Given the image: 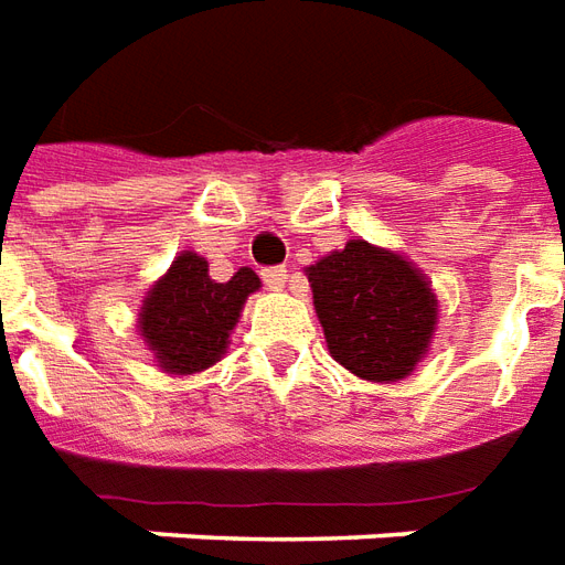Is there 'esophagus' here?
I'll return each mask as SVG.
<instances>
[{
  "label": "esophagus",
  "mask_w": 565,
  "mask_h": 565,
  "mask_svg": "<svg viewBox=\"0 0 565 565\" xmlns=\"http://www.w3.org/2000/svg\"><path fill=\"white\" fill-rule=\"evenodd\" d=\"M264 286L274 291L286 289V282H289V270L286 267H270V270H264Z\"/></svg>",
  "instance_id": "34e87169"
}]
</instances>
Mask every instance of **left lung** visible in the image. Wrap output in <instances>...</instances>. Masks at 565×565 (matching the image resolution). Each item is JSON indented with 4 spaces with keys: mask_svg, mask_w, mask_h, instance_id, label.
<instances>
[{
    "mask_svg": "<svg viewBox=\"0 0 565 565\" xmlns=\"http://www.w3.org/2000/svg\"><path fill=\"white\" fill-rule=\"evenodd\" d=\"M328 353L355 377L404 380L429 353L438 298L419 267L367 239L307 267Z\"/></svg>",
    "mask_w": 565,
    "mask_h": 565,
    "instance_id": "obj_1",
    "label": "left lung"
}]
</instances>
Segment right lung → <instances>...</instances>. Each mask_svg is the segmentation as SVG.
I'll return each instance as SVG.
<instances>
[{
	"mask_svg": "<svg viewBox=\"0 0 565 565\" xmlns=\"http://www.w3.org/2000/svg\"><path fill=\"white\" fill-rule=\"evenodd\" d=\"M262 279L239 267L227 282L210 279V264L198 252H182L170 270L148 289L139 310L146 347L167 374H198L215 365L231 343L243 303Z\"/></svg>",
	"mask_w": 565,
	"mask_h": 565,
	"instance_id": "right-lung-1",
	"label": "right lung"
}]
</instances>
